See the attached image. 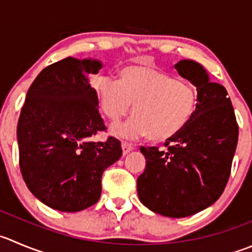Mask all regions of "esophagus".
Segmentation results:
<instances>
[{"mask_svg": "<svg viewBox=\"0 0 252 252\" xmlns=\"http://www.w3.org/2000/svg\"><path fill=\"white\" fill-rule=\"evenodd\" d=\"M122 149H123L124 155H126V154H129L131 150H133L134 145L130 143H126V141H123V143H122Z\"/></svg>", "mask_w": 252, "mask_h": 252, "instance_id": "obj_1", "label": "esophagus"}]
</instances>
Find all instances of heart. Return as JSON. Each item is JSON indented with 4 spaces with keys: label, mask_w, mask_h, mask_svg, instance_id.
Instances as JSON below:
<instances>
[{
    "label": "heart",
    "mask_w": 252,
    "mask_h": 252,
    "mask_svg": "<svg viewBox=\"0 0 252 252\" xmlns=\"http://www.w3.org/2000/svg\"><path fill=\"white\" fill-rule=\"evenodd\" d=\"M96 90L102 113L112 123L128 116L133 104L135 116L112 129L126 138L149 134L151 140H168L187 126L198 103V94L191 84L145 65L123 67L118 81L102 77Z\"/></svg>",
    "instance_id": "b5f03b06"
}]
</instances>
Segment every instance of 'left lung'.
<instances>
[{
    "mask_svg": "<svg viewBox=\"0 0 252 252\" xmlns=\"http://www.w3.org/2000/svg\"><path fill=\"white\" fill-rule=\"evenodd\" d=\"M175 67L197 87L198 103L191 122L165 141V149L140 148L146 166L138 177V194L155 213L183 218L212 206L224 192L239 126L226 90L209 81L201 65L181 60Z\"/></svg>",
    "mask_w": 252,
    "mask_h": 252,
    "instance_id": "left-lung-1",
    "label": "left lung"
}]
</instances>
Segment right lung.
<instances>
[{
  "mask_svg": "<svg viewBox=\"0 0 252 252\" xmlns=\"http://www.w3.org/2000/svg\"><path fill=\"white\" fill-rule=\"evenodd\" d=\"M102 65L69 56L35 77L21 108L19 168L29 191L53 209L79 212L101 197L103 171L122 156L121 141L90 140L106 126L90 79Z\"/></svg>",
  "mask_w": 252,
  "mask_h": 252,
  "instance_id": "1",
  "label": "right lung"
}]
</instances>
